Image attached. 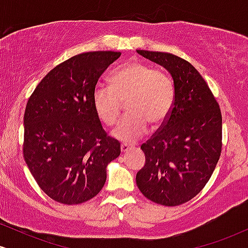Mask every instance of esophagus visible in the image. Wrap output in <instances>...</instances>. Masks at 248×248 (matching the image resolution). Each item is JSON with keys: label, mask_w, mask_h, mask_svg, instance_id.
Returning a JSON list of instances; mask_svg holds the SVG:
<instances>
[{"label": "esophagus", "mask_w": 248, "mask_h": 248, "mask_svg": "<svg viewBox=\"0 0 248 248\" xmlns=\"http://www.w3.org/2000/svg\"><path fill=\"white\" fill-rule=\"evenodd\" d=\"M132 148H133L132 144L122 143V144H121V152H122V153H126V152H128V150H129V149H132Z\"/></svg>", "instance_id": "esophagus-1"}]
</instances>
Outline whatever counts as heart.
Wrapping results in <instances>:
<instances>
[{
    "mask_svg": "<svg viewBox=\"0 0 248 248\" xmlns=\"http://www.w3.org/2000/svg\"><path fill=\"white\" fill-rule=\"evenodd\" d=\"M110 86H96L92 104L96 116L112 126L127 100L124 116L112 136L121 142H133L146 134L148 124L156 127L167 120L175 102V85L169 75L140 62H128L112 71Z\"/></svg>",
    "mask_w": 248,
    "mask_h": 248,
    "instance_id": "1",
    "label": "heart"
}]
</instances>
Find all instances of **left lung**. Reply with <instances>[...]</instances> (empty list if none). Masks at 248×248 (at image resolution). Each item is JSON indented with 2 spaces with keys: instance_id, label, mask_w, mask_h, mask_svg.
<instances>
[{
  "instance_id": "1",
  "label": "left lung",
  "mask_w": 248,
  "mask_h": 248,
  "mask_svg": "<svg viewBox=\"0 0 248 248\" xmlns=\"http://www.w3.org/2000/svg\"><path fill=\"white\" fill-rule=\"evenodd\" d=\"M171 76L175 102L161 129L141 146L146 163L136 173L144 197L166 206L192 199L211 177L221 152V113L203 77L167 52L138 50Z\"/></svg>"
}]
</instances>
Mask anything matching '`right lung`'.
<instances>
[{"mask_svg": "<svg viewBox=\"0 0 248 248\" xmlns=\"http://www.w3.org/2000/svg\"><path fill=\"white\" fill-rule=\"evenodd\" d=\"M120 52L95 51L57 65L37 85L24 113L23 155L39 187L58 203L90 201L121 153L96 116L92 94Z\"/></svg>", "mask_w": 248, "mask_h": 248, "instance_id": "add662e5", "label": "right lung"}]
</instances>
